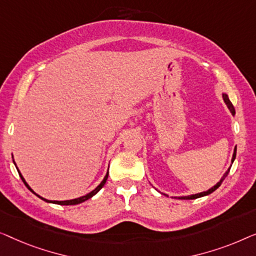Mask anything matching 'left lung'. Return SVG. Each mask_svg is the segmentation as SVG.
Masks as SVG:
<instances>
[{"label":"left lung","mask_w":256,"mask_h":256,"mask_svg":"<svg viewBox=\"0 0 256 256\" xmlns=\"http://www.w3.org/2000/svg\"><path fill=\"white\" fill-rule=\"evenodd\" d=\"M222 100H224L225 104H226V106H228V110H230V112L232 114V116H234V114H236V109H234V106H233V104L231 103V100H230L228 96L226 95V94H222ZM236 146L234 147V150H233V156H232V160H231V162H232V164H233V161H234V159H236ZM231 166H232V164H231ZM230 169H231V167H230V168L228 169V170H226V172L224 174V176H222V178H220V181H219L218 183H216V184H214V186H212V188H210L208 190H206V192H200V194H195V195L181 196V197H174V198H178V200H196V198H200V197H203V196L210 195L211 192H214L216 189H218L219 186H220L222 182L224 181L225 178H226V176H228V174L230 172Z\"/></svg>","instance_id":"left-lung-1"}]
</instances>
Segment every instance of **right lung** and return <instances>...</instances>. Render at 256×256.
<instances>
[{"label":"right lung","instance_id":"right-lung-1","mask_svg":"<svg viewBox=\"0 0 256 256\" xmlns=\"http://www.w3.org/2000/svg\"><path fill=\"white\" fill-rule=\"evenodd\" d=\"M12 161H14V160H12ZM14 164H15V161H14ZM15 166H16V164H15ZM16 168H17V166H16ZM17 172H18V174H20V176L22 181H23V182H24V184H25V186H26V188H28V190H30V192H34L36 196H37V197H39V198H40V200H42L48 202V203H53V204H59V205H76V204L84 203V202H86V200H88L89 198H92V196H95V195H96V194H97V192H100V190L103 188V186H104V184H106V180H108V175H109V172H106V176H104V178L102 180V182H100V184H98V186H96V188L92 190V192H89V194H87V195H84V196H81V197H78V198L70 200H46V198H44V197L39 196V195H38V194H36V192H34V190H32V189H31V186L28 184V183H26V181H25V178H23V175H22V174H20V169H18V168H17Z\"/></svg>","mask_w":256,"mask_h":256}]
</instances>
